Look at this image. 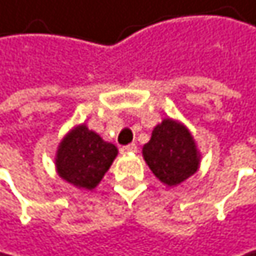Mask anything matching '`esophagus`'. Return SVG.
<instances>
[{"label": "esophagus", "instance_id": "esophagus-1", "mask_svg": "<svg viewBox=\"0 0 256 256\" xmlns=\"http://www.w3.org/2000/svg\"><path fill=\"white\" fill-rule=\"evenodd\" d=\"M120 152L122 154H129V153H135L136 152V144H129V146H124L120 148Z\"/></svg>", "mask_w": 256, "mask_h": 256}]
</instances>
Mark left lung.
<instances>
[{
	"label": "left lung",
	"instance_id": "left-lung-1",
	"mask_svg": "<svg viewBox=\"0 0 256 256\" xmlns=\"http://www.w3.org/2000/svg\"><path fill=\"white\" fill-rule=\"evenodd\" d=\"M152 173L167 186H176L197 173L200 154L190 129L179 120L164 118L142 147Z\"/></svg>",
	"mask_w": 256,
	"mask_h": 256
}]
</instances>
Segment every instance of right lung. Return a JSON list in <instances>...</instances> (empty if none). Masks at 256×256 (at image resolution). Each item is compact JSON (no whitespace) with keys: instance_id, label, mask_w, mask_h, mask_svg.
Returning a JSON list of instances; mask_svg holds the SVG:
<instances>
[{"instance_id":"1","label":"right lung","mask_w":256,"mask_h":256,"mask_svg":"<svg viewBox=\"0 0 256 256\" xmlns=\"http://www.w3.org/2000/svg\"><path fill=\"white\" fill-rule=\"evenodd\" d=\"M118 148L104 141L84 122L74 126L58 146L56 172L78 190L92 191L110 168Z\"/></svg>"}]
</instances>
